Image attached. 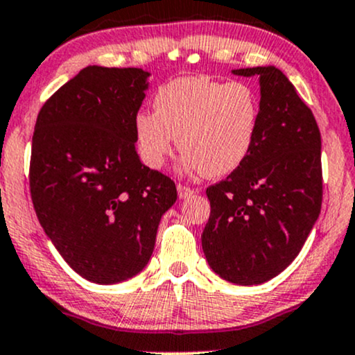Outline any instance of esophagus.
I'll use <instances>...</instances> for the list:
<instances>
[{
  "label": "esophagus",
  "mask_w": 355,
  "mask_h": 355,
  "mask_svg": "<svg viewBox=\"0 0 355 355\" xmlns=\"http://www.w3.org/2000/svg\"><path fill=\"white\" fill-rule=\"evenodd\" d=\"M194 193H196V189L189 188V186H186V184H178L179 198H189V196H193Z\"/></svg>",
  "instance_id": "34e87169"
}]
</instances>
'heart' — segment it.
Wrapping results in <instances>:
<instances>
[{"mask_svg":"<svg viewBox=\"0 0 355 355\" xmlns=\"http://www.w3.org/2000/svg\"><path fill=\"white\" fill-rule=\"evenodd\" d=\"M259 118L257 93L245 83L173 79L155 93L154 113L133 118L137 154L147 167L161 169L178 139L186 169L225 176L249 155Z\"/></svg>","mask_w":355,"mask_h":355,"instance_id":"obj_1","label":"heart"}]
</instances>
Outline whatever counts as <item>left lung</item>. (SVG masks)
<instances>
[{
	"label": "left lung",
	"mask_w": 355,
	"mask_h": 355,
	"mask_svg": "<svg viewBox=\"0 0 355 355\" xmlns=\"http://www.w3.org/2000/svg\"><path fill=\"white\" fill-rule=\"evenodd\" d=\"M261 79V118L249 155L208 186L205 257L220 277L250 286L288 268L322 209V137L295 86L276 67L235 69Z\"/></svg>",
	"instance_id": "8db88e82"
}]
</instances>
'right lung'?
Listing matches in <instances>:
<instances>
[{
  "mask_svg": "<svg viewBox=\"0 0 355 355\" xmlns=\"http://www.w3.org/2000/svg\"><path fill=\"white\" fill-rule=\"evenodd\" d=\"M148 72L89 66L44 103L30 155L37 218L79 276L113 284L147 266L161 216L178 198L140 162L133 118Z\"/></svg>",
  "mask_w": 355,
  "mask_h": 355,
  "instance_id": "1",
  "label": "right lung"
}]
</instances>
